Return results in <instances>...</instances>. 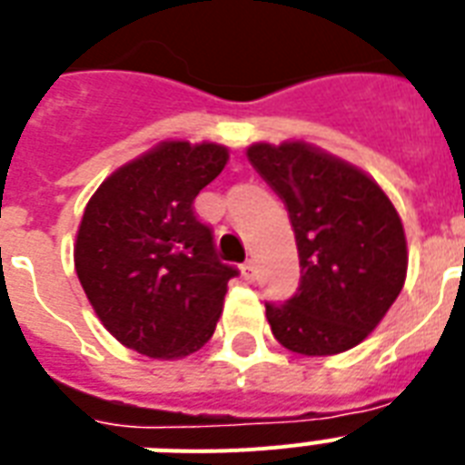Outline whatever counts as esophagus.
<instances>
[{
  "mask_svg": "<svg viewBox=\"0 0 465 465\" xmlns=\"http://www.w3.org/2000/svg\"><path fill=\"white\" fill-rule=\"evenodd\" d=\"M241 272H243V277H246L248 282H253V280H255V262L253 261L243 262V265H241Z\"/></svg>",
  "mask_w": 465,
  "mask_h": 465,
  "instance_id": "1",
  "label": "esophagus"
}]
</instances>
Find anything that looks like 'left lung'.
Instances as JSON below:
<instances>
[{"mask_svg": "<svg viewBox=\"0 0 465 465\" xmlns=\"http://www.w3.org/2000/svg\"><path fill=\"white\" fill-rule=\"evenodd\" d=\"M248 161L284 200L302 268L294 297L265 302L272 335L309 357L360 345L403 290L396 207L360 168L302 142L253 144Z\"/></svg>", "mask_w": 465, "mask_h": 465, "instance_id": "8db88e82", "label": "left lung"}]
</instances>
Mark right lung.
Returning a JSON list of instances; mask_svg holds the SVG:
<instances>
[{
  "instance_id": "add662e5",
  "label": "right lung",
  "mask_w": 465,
  "mask_h": 465,
  "mask_svg": "<svg viewBox=\"0 0 465 465\" xmlns=\"http://www.w3.org/2000/svg\"><path fill=\"white\" fill-rule=\"evenodd\" d=\"M224 147L163 142L101 183L84 210L74 268L91 306L130 350L175 360L217 328L226 282L197 193L226 166Z\"/></svg>"
}]
</instances>
